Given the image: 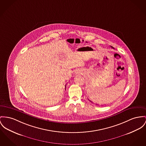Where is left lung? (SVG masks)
Masks as SVG:
<instances>
[{"label": "left lung", "mask_w": 146, "mask_h": 146, "mask_svg": "<svg viewBox=\"0 0 146 146\" xmlns=\"http://www.w3.org/2000/svg\"><path fill=\"white\" fill-rule=\"evenodd\" d=\"M111 48H113V47H112V46H111Z\"/></svg>", "instance_id": "left-lung-1"}]
</instances>
